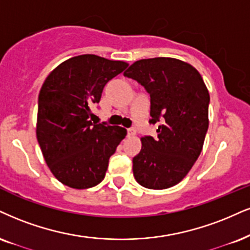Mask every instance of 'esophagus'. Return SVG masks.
Here are the masks:
<instances>
[{
  "label": "esophagus",
  "instance_id": "34e87169",
  "mask_svg": "<svg viewBox=\"0 0 250 250\" xmlns=\"http://www.w3.org/2000/svg\"><path fill=\"white\" fill-rule=\"evenodd\" d=\"M135 134H137V131H135V128H133V127L127 128V135H128V137H134Z\"/></svg>",
  "mask_w": 250,
  "mask_h": 250
}]
</instances>
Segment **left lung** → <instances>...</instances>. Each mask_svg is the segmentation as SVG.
I'll return each mask as SVG.
<instances>
[{
	"mask_svg": "<svg viewBox=\"0 0 250 250\" xmlns=\"http://www.w3.org/2000/svg\"><path fill=\"white\" fill-rule=\"evenodd\" d=\"M150 96V124L158 138H141L133 158V175L140 186L162 190L176 186L195 165L208 128L210 95L195 67L174 58L135 61L124 72Z\"/></svg>",
	"mask_w": 250,
	"mask_h": 250,
	"instance_id": "obj_1",
	"label": "left lung"
}]
</instances>
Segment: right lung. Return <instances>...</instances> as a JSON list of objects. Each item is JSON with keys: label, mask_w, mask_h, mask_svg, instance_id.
<instances>
[{"label": "right lung", "mask_w": 250, "mask_h": 250, "mask_svg": "<svg viewBox=\"0 0 250 250\" xmlns=\"http://www.w3.org/2000/svg\"><path fill=\"white\" fill-rule=\"evenodd\" d=\"M128 64L95 54L63 61L40 89L37 140L55 178L73 189H88L105 177L109 159L125 128L91 123V105L104 85Z\"/></svg>", "instance_id": "obj_1"}]
</instances>
